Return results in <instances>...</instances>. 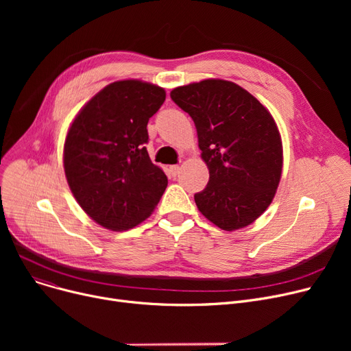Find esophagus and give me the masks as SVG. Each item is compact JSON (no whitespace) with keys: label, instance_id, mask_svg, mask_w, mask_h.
I'll list each match as a JSON object with an SVG mask.
<instances>
[{"label":"esophagus","instance_id":"esophagus-1","mask_svg":"<svg viewBox=\"0 0 351 351\" xmlns=\"http://www.w3.org/2000/svg\"><path fill=\"white\" fill-rule=\"evenodd\" d=\"M169 172H171V175H172V176H178V175L180 173V166H179V165H173V166H171V168H169Z\"/></svg>","mask_w":351,"mask_h":351}]
</instances>
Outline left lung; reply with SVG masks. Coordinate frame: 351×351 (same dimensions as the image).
Segmentation results:
<instances>
[{
  "instance_id": "8db88e82",
  "label": "left lung",
  "mask_w": 351,
  "mask_h": 351,
  "mask_svg": "<svg viewBox=\"0 0 351 351\" xmlns=\"http://www.w3.org/2000/svg\"><path fill=\"white\" fill-rule=\"evenodd\" d=\"M171 98L193 119L209 169L206 188L195 193L197 209L223 230L249 226L271 204L282 176L273 117L246 89L223 80L178 86Z\"/></svg>"
}]
</instances>
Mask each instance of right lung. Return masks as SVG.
I'll use <instances>...</instances> for the list:
<instances>
[{
  "instance_id": "right-lung-1",
  "label": "right lung",
  "mask_w": 351,
  "mask_h": 351,
  "mask_svg": "<svg viewBox=\"0 0 351 351\" xmlns=\"http://www.w3.org/2000/svg\"><path fill=\"white\" fill-rule=\"evenodd\" d=\"M165 89L126 80L105 86L73 119L64 145L72 195L95 222L128 230L149 217L168 178L152 163L147 121L165 102Z\"/></svg>"
}]
</instances>
